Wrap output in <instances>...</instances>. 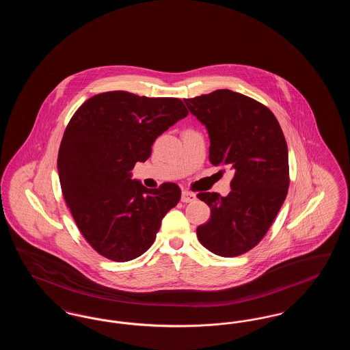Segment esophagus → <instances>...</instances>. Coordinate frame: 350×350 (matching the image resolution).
<instances>
[{"instance_id": "1", "label": "esophagus", "mask_w": 350, "mask_h": 350, "mask_svg": "<svg viewBox=\"0 0 350 350\" xmlns=\"http://www.w3.org/2000/svg\"><path fill=\"white\" fill-rule=\"evenodd\" d=\"M196 194L194 193H191V191H187V190H183V194H181V200L185 202V203H187V202H193V200H196Z\"/></svg>"}]
</instances>
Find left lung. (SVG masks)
<instances>
[{"mask_svg":"<svg viewBox=\"0 0 350 350\" xmlns=\"http://www.w3.org/2000/svg\"><path fill=\"white\" fill-rule=\"evenodd\" d=\"M210 137V163L234 170L227 197L200 193L211 208L197 228L200 244L221 257L254 248L277 217L288 190V152L282 129L265 105L228 89L185 98Z\"/></svg>","mask_w":350,"mask_h":350,"instance_id":"8db88e82","label":"left lung"}]
</instances>
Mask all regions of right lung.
<instances>
[{
    "label": "right lung",
    "mask_w": 350,
    "mask_h": 350,
    "mask_svg": "<svg viewBox=\"0 0 350 350\" xmlns=\"http://www.w3.org/2000/svg\"><path fill=\"white\" fill-rule=\"evenodd\" d=\"M189 114L183 102L114 90L85 100L63 135L57 170L80 232L100 256L126 262L150 248L161 220L181 200L178 185L147 189L131 180L152 144Z\"/></svg>",
    "instance_id": "right-lung-1"
}]
</instances>
